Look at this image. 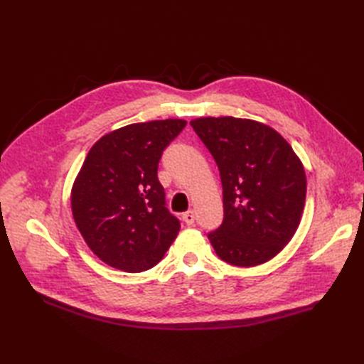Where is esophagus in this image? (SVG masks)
Listing matches in <instances>:
<instances>
[{"label":"esophagus","mask_w":364,"mask_h":364,"mask_svg":"<svg viewBox=\"0 0 364 364\" xmlns=\"http://www.w3.org/2000/svg\"><path fill=\"white\" fill-rule=\"evenodd\" d=\"M183 220L186 222L188 225H192V223H194V220H196V213L192 211V210L183 213Z\"/></svg>","instance_id":"34e87169"}]
</instances>
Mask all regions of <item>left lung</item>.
I'll return each mask as SVG.
<instances>
[{"mask_svg":"<svg viewBox=\"0 0 364 364\" xmlns=\"http://www.w3.org/2000/svg\"><path fill=\"white\" fill-rule=\"evenodd\" d=\"M219 167L223 220L208 233L218 257L233 266L266 262L291 241L306 196L304 166L267 125L235 119L191 122Z\"/></svg>","mask_w":364,"mask_h":364,"instance_id":"8db88e82","label":"left lung"}]
</instances>
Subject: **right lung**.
I'll use <instances>...</instances> for the list:
<instances>
[{
	"label": "right lung",
	"instance_id": "1",
	"mask_svg": "<svg viewBox=\"0 0 364 364\" xmlns=\"http://www.w3.org/2000/svg\"><path fill=\"white\" fill-rule=\"evenodd\" d=\"M186 127L180 119L115 129L92 146L72 189V213L97 257L125 272L156 266L180 231L158 180L162 151Z\"/></svg>",
	"mask_w": 364,
	"mask_h": 364
}]
</instances>
